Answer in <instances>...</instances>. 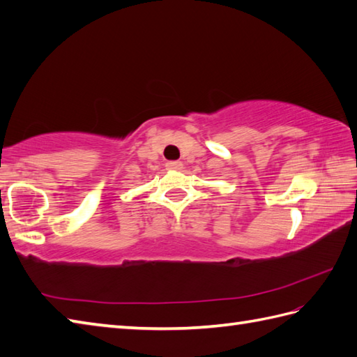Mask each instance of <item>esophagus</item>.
I'll return each instance as SVG.
<instances>
[{
	"label": "esophagus",
	"instance_id": "esophagus-1",
	"mask_svg": "<svg viewBox=\"0 0 357 357\" xmlns=\"http://www.w3.org/2000/svg\"><path fill=\"white\" fill-rule=\"evenodd\" d=\"M166 168L171 169V171H180V169H183V163L178 162V160L168 162V163H166Z\"/></svg>",
	"mask_w": 357,
	"mask_h": 357
}]
</instances>
